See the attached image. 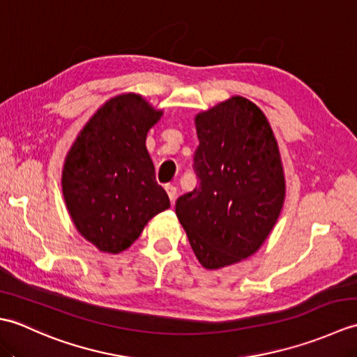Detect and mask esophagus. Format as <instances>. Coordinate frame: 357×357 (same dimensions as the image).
<instances>
[{"label":"esophagus","mask_w":357,"mask_h":357,"mask_svg":"<svg viewBox=\"0 0 357 357\" xmlns=\"http://www.w3.org/2000/svg\"><path fill=\"white\" fill-rule=\"evenodd\" d=\"M165 192L169 195V198L172 202H174V198H176V187L172 185V184H167L165 185Z\"/></svg>","instance_id":"obj_1"}]
</instances>
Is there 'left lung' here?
<instances>
[{"mask_svg":"<svg viewBox=\"0 0 357 357\" xmlns=\"http://www.w3.org/2000/svg\"><path fill=\"white\" fill-rule=\"evenodd\" d=\"M199 185L179 196L176 216L204 268L218 270L256 253L285 199V176L267 116L231 96L195 118Z\"/></svg>","mask_w":357,"mask_h":357,"instance_id":"obj_1","label":"left lung"}]
</instances>
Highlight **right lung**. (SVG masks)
<instances>
[{
  "label": "right lung",
  "instance_id": "obj_1",
  "mask_svg": "<svg viewBox=\"0 0 357 357\" xmlns=\"http://www.w3.org/2000/svg\"><path fill=\"white\" fill-rule=\"evenodd\" d=\"M161 116L141 95H118L96 110L66 156L67 210L81 236L100 252H124L151 218L170 207L146 147Z\"/></svg>",
  "mask_w": 357,
  "mask_h": 357
}]
</instances>
